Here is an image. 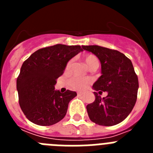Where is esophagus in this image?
Here are the masks:
<instances>
[{"label":"esophagus","instance_id":"obj_1","mask_svg":"<svg viewBox=\"0 0 153 153\" xmlns=\"http://www.w3.org/2000/svg\"><path fill=\"white\" fill-rule=\"evenodd\" d=\"M77 95H78V96H82V95H83V93H81V92H78V93H77Z\"/></svg>","mask_w":153,"mask_h":153}]
</instances>
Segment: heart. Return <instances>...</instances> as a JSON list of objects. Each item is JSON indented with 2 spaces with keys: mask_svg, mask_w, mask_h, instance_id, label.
Instances as JSON below:
<instances>
[{
  "mask_svg": "<svg viewBox=\"0 0 153 153\" xmlns=\"http://www.w3.org/2000/svg\"><path fill=\"white\" fill-rule=\"evenodd\" d=\"M83 60L85 63L89 68H92L93 67H99L98 58L94 54L87 53L83 56ZM72 60H70L66 65V70H68L72 65ZM92 83V79L90 78H82L79 76H74L69 81V84L71 88L76 90H84L90 85Z\"/></svg>",
  "mask_w": 153,
  "mask_h": 153,
  "instance_id": "heart-1",
  "label": "heart"
}]
</instances>
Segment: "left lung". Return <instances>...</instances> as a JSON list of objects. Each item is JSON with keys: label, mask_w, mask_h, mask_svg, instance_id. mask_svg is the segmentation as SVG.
Instances as JSON below:
<instances>
[{"label": "left lung", "mask_w": 153, "mask_h": 153, "mask_svg": "<svg viewBox=\"0 0 153 153\" xmlns=\"http://www.w3.org/2000/svg\"><path fill=\"white\" fill-rule=\"evenodd\" d=\"M82 47L95 54L101 63L102 75L93 84V89L108 93L101 98L94 92L95 101L86 106L89 117L100 126L117 125L129 116L137 99L139 80L132 62L116 50L97 45Z\"/></svg>", "instance_id": "left-lung-1"}]
</instances>
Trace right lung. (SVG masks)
<instances>
[{
	"label": "right lung",
	"instance_id": "obj_1",
	"mask_svg": "<svg viewBox=\"0 0 153 153\" xmlns=\"http://www.w3.org/2000/svg\"><path fill=\"white\" fill-rule=\"evenodd\" d=\"M83 51L79 45L56 44L35 51L21 68L17 79L19 104L27 118L39 126H51L64 118L76 93L54 90L67 63Z\"/></svg>",
	"mask_w": 153,
	"mask_h": 153
}]
</instances>
